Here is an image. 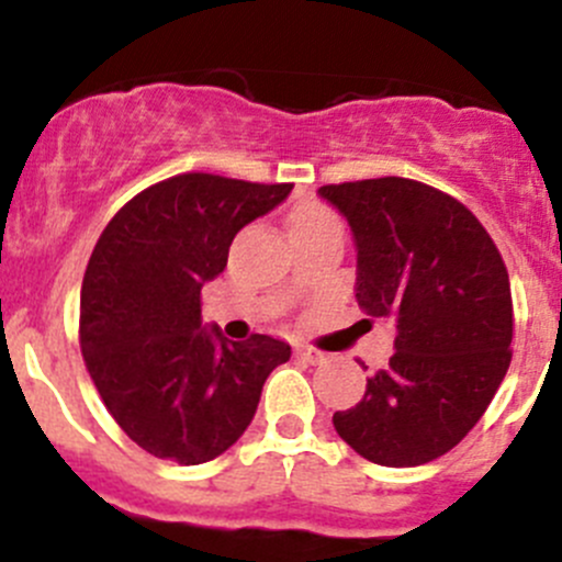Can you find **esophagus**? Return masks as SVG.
<instances>
[{"label": "esophagus", "instance_id": "34e87169", "mask_svg": "<svg viewBox=\"0 0 562 562\" xmlns=\"http://www.w3.org/2000/svg\"><path fill=\"white\" fill-rule=\"evenodd\" d=\"M296 359L307 361V364H323V361H326V353L313 348V345H296Z\"/></svg>", "mask_w": 562, "mask_h": 562}]
</instances>
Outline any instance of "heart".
<instances>
[{"instance_id":"obj_1","label":"heart","mask_w":562,"mask_h":562,"mask_svg":"<svg viewBox=\"0 0 562 562\" xmlns=\"http://www.w3.org/2000/svg\"><path fill=\"white\" fill-rule=\"evenodd\" d=\"M328 217H334L328 209L310 206V209H304V212H299L296 217H293V228H296V225H302V223H315V220H328Z\"/></svg>"}]
</instances>
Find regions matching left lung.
Listing matches in <instances>:
<instances>
[{"label":"left lung","instance_id":"left-lung-1","mask_svg":"<svg viewBox=\"0 0 562 562\" xmlns=\"http://www.w3.org/2000/svg\"><path fill=\"white\" fill-rule=\"evenodd\" d=\"M317 192L356 236L359 307L396 321L389 367L359 405L334 413V429L375 464L432 462L479 424L512 364L501 249L464 203L424 181L381 176Z\"/></svg>","mask_w":562,"mask_h":562}]
</instances>
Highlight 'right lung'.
I'll return each mask as SVG.
<instances>
[{"mask_svg":"<svg viewBox=\"0 0 562 562\" xmlns=\"http://www.w3.org/2000/svg\"><path fill=\"white\" fill-rule=\"evenodd\" d=\"M293 184L179 173L111 217L81 285L78 342L113 422L157 459L201 464L245 435L291 345L231 342L201 326V288L228 263L234 236Z\"/></svg>","mask_w":562,"mask_h":562,"instance_id":"right-lung-1","label":"right lung"}]
</instances>
